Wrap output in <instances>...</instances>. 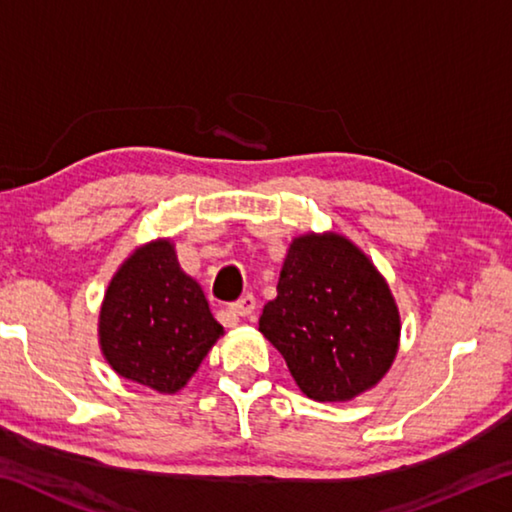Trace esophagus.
<instances>
[{"label": "esophagus", "instance_id": "esophagus-1", "mask_svg": "<svg viewBox=\"0 0 512 512\" xmlns=\"http://www.w3.org/2000/svg\"><path fill=\"white\" fill-rule=\"evenodd\" d=\"M253 309H255V296H253V293H246V296H241L239 300L232 302L230 314L239 316V318H246V316L253 314Z\"/></svg>", "mask_w": 512, "mask_h": 512}]
</instances>
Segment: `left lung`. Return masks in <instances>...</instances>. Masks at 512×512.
Here are the masks:
<instances>
[{
    "instance_id": "8db88e82",
    "label": "left lung",
    "mask_w": 512,
    "mask_h": 512,
    "mask_svg": "<svg viewBox=\"0 0 512 512\" xmlns=\"http://www.w3.org/2000/svg\"><path fill=\"white\" fill-rule=\"evenodd\" d=\"M259 332L287 361L302 393L345 402L391 368L400 311L384 277L350 239L302 235L289 246Z\"/></svg>"
}]
</instances>
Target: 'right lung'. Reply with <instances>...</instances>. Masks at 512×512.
I'll return each mask as SVG.
<instances>
[{
    "mask_svg": "<svg viewBox=\"0 0 512 512\" xmlns=\"http://www.w3.org/2000/svg\"><path fill=\"white\" fill-rule=\"evenodd\" d=\"M223 327L169 239L140 246L119 266L101 305L99 343L112 370L158 393H178Z\"/></svg>",
    "mask_w": 512,
    "mask_h": 512,
    "instance_id": "1",
    "label": "right lung"
}]
</instances>
